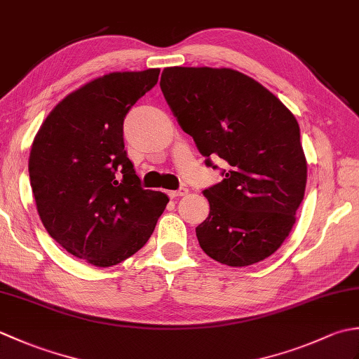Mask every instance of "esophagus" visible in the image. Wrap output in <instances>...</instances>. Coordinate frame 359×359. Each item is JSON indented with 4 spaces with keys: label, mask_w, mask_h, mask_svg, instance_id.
I'll list each match as a JSON object with an SVG mask.
<instances>
[{
    "label": "esophagus",
    "mask_w": 359,
    "mask_h": 359,
    "mask_svg": "<svg viewBox=\"0 0 359 359\" xmlns=\"http://www.w3.org/2000/svg\"><path fill=\"white\" fill-rule=\"evenodd\" d=\"M168 194H170L171 199H175V197L187 196V194H188V188H179V189H174V191H170Z\"/></svg>",
    "instance_id": "esophagus-1"
}]
</instances>
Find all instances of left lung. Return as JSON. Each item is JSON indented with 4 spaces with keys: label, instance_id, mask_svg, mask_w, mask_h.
<instances>
[{
    "label": "left lung",
    "instance_id": "obj_1",
    "mask_svg": "<svg viewBox=\"0 0 359 359\" xmlns=\"http://www.w3.org/2000/svg\"><path fill=\"white\" fill-rule=\"evenodd\" d=\"M160 88L207 165L217 157L226 163L225 179L203 191L210 215L196 228L201 248L230 266L264 261L292 231L306 191L307 160L292 111L230 67H165Z\"/></svg>",
    "mask_w": 359,
    "mask_h": 359
}]
</instances>
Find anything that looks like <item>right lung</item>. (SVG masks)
<instances>
[{
	"instance_id": "1",
	"label": "right lung",
	"mask_w": 359,
	"mask_h": 359,
	"mask_svg": "<svg viewBox=\"0 0 359 359\" xmlns=\"http://www.w3.org/2000/svg\"><path fill=\"white\" fill-rule=\"evenodd\" d=\"M160 69L111 72L66 95L30 147L29 177L46 230L67 253L112 266L151 238L168 196L140 187L123 121Z\"/></svg>"
}]
</instances>
